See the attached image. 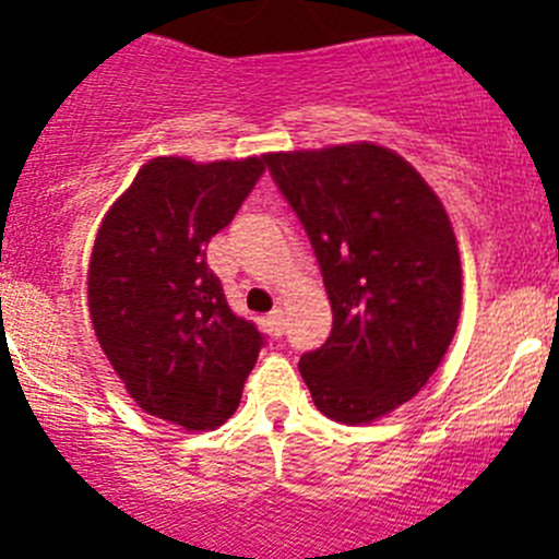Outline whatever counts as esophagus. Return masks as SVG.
I'll return each mask as SVG.
<instances>
[{"instance_id":"1","label":"esophagus","mask_w":559,"mask_h":559,"mask_svg":"<svg viewBox=\"0 0 559 559\" xmlns=\"http://www.w3.org/2000/svg\"><path fill=\"white\" fill-rule=\"evenodd\" d=\"M264 324H267V330L273 332L275 337H281V335H284V326H286L284 311H281V308H273V311H270L267 319H264Z\"/></svg>"}]
</instances>
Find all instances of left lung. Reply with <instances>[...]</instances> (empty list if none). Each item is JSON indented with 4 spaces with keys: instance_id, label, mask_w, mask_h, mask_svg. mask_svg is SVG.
<instances>
[{
    "instance_id": "1",
    "label": "left lung",
    "mask_w": 559,
    "mask_h": 559,
    "mask_svg": "<svg viewBox=\"0 0 559 559\" xmlns=\"http://www.w3.org/2000/svg\"><path fill=\"white\" fill-rule=\"evenodd\" d=\"M300 218L332 306L324 346L300 357L316 408L365 425L408 403L452 343L462 267L436 191L373 143L264 156Z\"/></svg>"
}]
</instances>
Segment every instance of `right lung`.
Here are the masks:
<instances>
[{
    "label": "right lung",
    "mask_w": 559,
    "mask_h": 559,
    "mask_svg": "<svg viewBox=\"0 0 559 559\" xmlns=\"http://www.w3.org/2000/svg\"><path fill=\"white\" fill-rule=\"evenodd\" d=\"M262 173L264 156L151 159L94 240L88 311L99 346L134 403L183 430H213L235 414L264 346L205 262Z\"/></svg>",
    "instance_id": "right-lung-1"
}]
</instances>
